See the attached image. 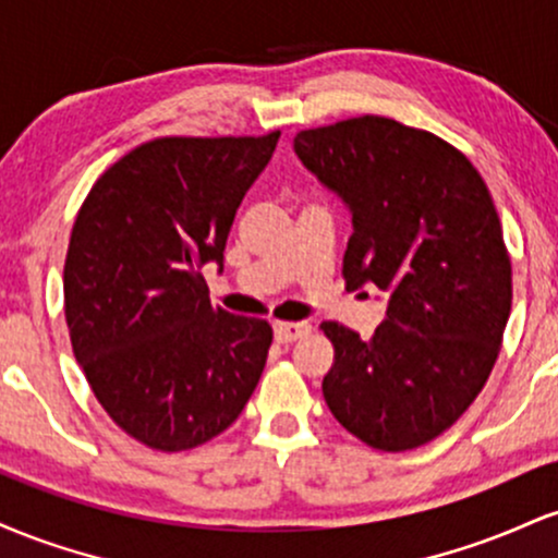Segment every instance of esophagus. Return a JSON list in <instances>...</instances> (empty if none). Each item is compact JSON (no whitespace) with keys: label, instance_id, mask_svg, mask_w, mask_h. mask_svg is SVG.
<instances>
[{"label":"esophagus","instance_id":"esophagus-1","mask_svg":"<svg viewBox=\"0 0 558 558\" xmlns=\"http://www.w3.org/2000/svg\"><path fill=\"white\" fill-rule=\"evenodd\" d=\"M312 325L310 323H275V341L278 343H293L299 341V338L310 336Z\"/></svg>","mask_w":558,"mask_h":558}]
</instances>
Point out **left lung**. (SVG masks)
<instances>
[{
	"instance_id": "obj_1",
	"label": "left lung",
	"mask_w": 558,
	"mask_h": 558,
	"mask_svg": "<svg viewBox=\"0 0 558 558\" xmlns=\"http://www.w3.org/2000/svg\"><path fill=\"white\" fill-rule=\"evenodd\" d=\"M293 151L351 213L345 288L390 293L369 341L323 323L325 401L367 446L417 448L462 417L501 349L511 262L488 185L444 138L377 114L301 131Z\"/></svg>"
}]
</instances>
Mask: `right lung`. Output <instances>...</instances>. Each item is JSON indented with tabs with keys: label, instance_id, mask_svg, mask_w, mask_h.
Listing matches in <instances>:
<instances>
[{
	"label": "right lung",
	"instance_id": "obj_1",
	"mask_svg": "<svg viewBox=\"0 0 558 558\" xmlns=\"http://www.w3.org/2000/svg\"><path fill=\"white\" fill-rule=\"evenodd\" d=\"M280 133L155 138L88 191L65 259L73 354L105 412L159 451L207 444L239 420L272 343L265 319L213 306L202 267Z\"/></svg>",
	"mask_w": 558,
	"mask_h": 558
}]
</instances>
